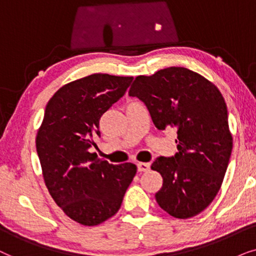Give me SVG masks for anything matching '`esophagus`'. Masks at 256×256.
Masks as SVG:
<instances>
[{"mask_svg":"<svg viewBox=\"0 0 256 256\" xmlns=\"http://www.w3.org/2000/svg\"><path fill=\"white\" fill-rule=\"evenodd\" d=\"M137 168L139 172H148L150 170V164L148 162H138Z\"/></svg>","mask_w":256,"mask_h":256,"instance_id":"1","label":"esophagus"}]
</instances>
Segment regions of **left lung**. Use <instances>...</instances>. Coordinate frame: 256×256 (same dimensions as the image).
Returning a JSON list of instances; mask_svg holds the SVG:
<instances>
[{"label": "left lung", "mask_w": 256, "mask_h": 256, "mask_svg": "<svg viewBox=\"0 0 256 256\" xmlns=\"http://www.w3.org/2000/svg\"><path fill=\"white\" fill-rule=\"evenodd\" d=\"M128 94L146 105L158 130H178V152L151 166L162 176L158 205L178 219L202 212L219 192L233 148L219 88L192 70L171 66L136 77Z\"/></svg>", "instance_id": "obj_1"}]
</instances>
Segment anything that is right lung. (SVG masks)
<instances>
[{
	"mask_svg": "<svg viewBox=\"0 0 256 256\" xmlns=\"http://www.w3.org/2000/svg\"><path fill=\"white\" fill-rule=\"evenodd\" d=\"M134 77L94 74L68 83L48 102L36 150L50 196L70 219L96 226L120 208L137 166L112 165L88 148L100 119L124 96Z\"/></svg>",
	"mask_w": 256,
	"mask_h": 256,
	"instance_id": "obj_1",
	"label": "right lung"
}]
</instances>
